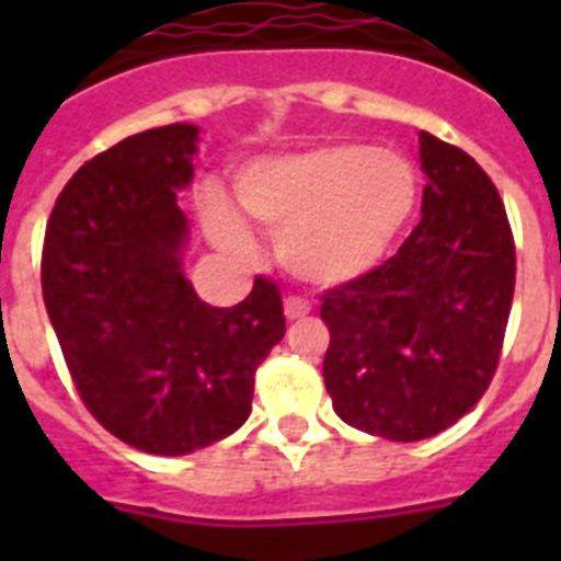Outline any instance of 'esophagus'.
<instances>
[{"label": "esophagus", "instance_id": "obj_1", "mask_svg": "<svg viewBox=\"0 0 561 561\" xmlns=\"http://www.w3.org/2000/svg\"><path fill=\"white\" fill-rule=\"evenodd\" d=\"M308 314H311V306H308L306 299H297V297L285 299V317H288L290 323H294V320H302V317Z\"/></svg>", "mask_w": 561, "mask_h": 561}]
</instances>
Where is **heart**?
I'll use <instances>...</instances> for the list:
<instances>
[{"label": "heart", "instance_id": "obj_1", "mask_svg": "<svg viewBox=\"0 0 561 561\" xmlns=\"http://www.w3.org/2000/svg\"><path fill=\"white\" fill-rule=\"evenodd\" d=\"M416 165L396 148L329 142L247 162L236 201L276 241L282 267L308 288H346L390 255L419 206ZM206 229L232 259H253L244 220L220 197L206 201Z\"/></svg>", "mask_w": 561, "mask_h": 561}]
</instances>
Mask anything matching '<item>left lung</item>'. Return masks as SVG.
<instances>
[{"label": "left lung", "mask_w": 561, "mask_h": 561, "mask_svg": "<svg viewBox=\"0 0 561 561\" xmlns=\"http://www.w3.org/2000/svg\"><path fill=\"white\" fill-rule=\"evenodd\" d=\"M419 162V227L369 276L320 297L334 413L392 443L436 436L478 404L515 290L513 229L486 171L427 130Z\"/></svg>", "instance_id": "obj_1"}]
</instances>
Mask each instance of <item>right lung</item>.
<instances>
[{"label":"right lung","instance_id":"right-lung-1","mask_svg":"<svg viewBox=\"0 0 561 561\" xmlns=\"http://www.w3.org/2000/svg\"><path fill=\"white\" fill-rule=\"evenodd\" d=\"M201 127L127 136L78 169L43 244V299L90 413L122 443L180 457L244 425L253 378L285 337L279 288L215 308L183 273Z\"/></svg>","mask_w":561,"mask_h":561}]
</instances>
